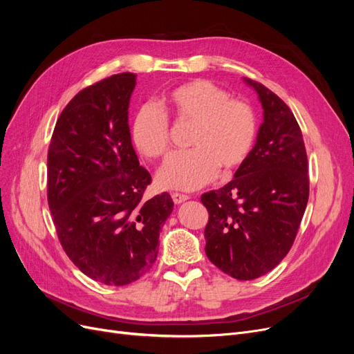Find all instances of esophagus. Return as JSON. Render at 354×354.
I'll use <instances>...</instances> for the list:
<instances>
[{"instance_id": "esophagus-1", "label": "esophagus", "mask_w": 354, "mask_h": 354, "mask_svg": "<svg viewBox=\"0 0 354 354\" xmlns=\"http://www.w3.org/2000/svg\"><path fill=\"white\" fill-rule=\"evenodd\" d=\"M189 199L187 195H181V194H173V202L176 203V205H180V203H183Z\"/></svg>"}]
</instances>
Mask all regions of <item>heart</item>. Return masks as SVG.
Listing matches in <instances>:
<instances>
[{
    "mask_svg": "<svg viewBox=\"0 0 354 354\" xmlns=\"http://www.w3.org/2000/svg\"><path fill=\"white\" fill-rule=\"evenodd\" d=\"M164 111L178 122L195 124L190 147L194 151L171 156L156 176L167 190H196L224 173L241 167L248 158L257 133V120L245 100L229 99V93L205 80L189 81L171 90ZM131 142L149 159L169 151V125L153 104L138 109L131 124Z\"/></svg>",
    "mask_w": 354,
    "mask_h": 354,
    "instance_id": "1",
    "label": "heart"
}]
</instances>
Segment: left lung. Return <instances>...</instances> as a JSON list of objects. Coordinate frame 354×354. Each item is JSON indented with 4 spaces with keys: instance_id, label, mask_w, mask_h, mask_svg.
I'll use <instances>...</instances> for the list:
<instances>
[{
    "instance_id": "1",
    "label": "left lung",
    "mask_w": 354,
    "mask_h": 354,
    "mask_svg": "<svg viewBox=\"0 0 354 354\" xmlns=\"http://www.w3.org/2000/svg\"><path fill=\"white\" fill-rule=\"evenodd\" d=\"M243 82L259 95L263 124L233 180L201 201L209 212V261L234 279L251 281L273 270L291 250L308 201V169L291 109L263 84Z\"/></svg>"
}]
</instances>
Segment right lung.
<instances>
[{"instance_id":"1","label":"right lung","mask_w":354,"mask_h":354,"mask_svg":"<svg viewBox=\"0 0 354 354\" xmlns=\"http://www.w3.org/2000/svg\"><path fill=\"white\" fill-rule=\"evenodd\" d=\"M136 75H112L80 91L56 122L47 158L48 207L63 250L93 281L124 286L156 260L174 203L143 201L151 174L131 145L128 108Z\"/></svg>"}]
</instances>
